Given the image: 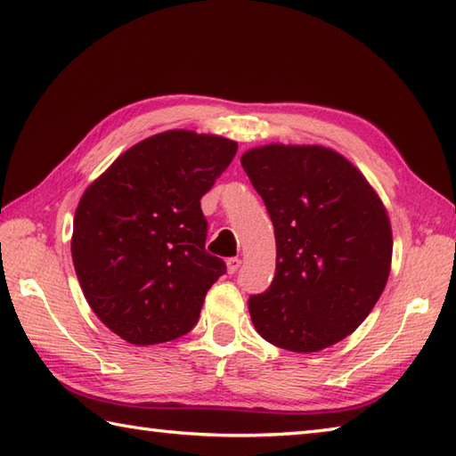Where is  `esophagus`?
Listing matches in <instances>:
<instances>
[{
	"label": "esophagus",
	"mask_w": 456,
	"mask_h": 456,
	"mask_svg": "<svg viewBox=\"0 0 456 456\" xmlns=\"http://www.w3.org/2000/svg\"><path fill=\"white\" fill-rule=\"evenodd\" d=\"M240 266V258H227V273L235 274Z\"/></svg>",
	"instance_id": "esophagus-1"
}]
</instances>
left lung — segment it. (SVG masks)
<instances>
[{
  "label": "left lung",
  "mask_w": 456,
  "mask_h": 456,
  "mask_svg": "<svg viewBox=\"0 0 456 456\" xmlns=\"http://www.w3.org/2000/svg\"><path fill=\"white\" fill-rule=\"evenodd\" d=\"M240 164L276 235V274L248 297L260 337L292 353L343 341L372 312L392 266L390 217L351 160L322 144H265Z\"/></svg>",
  "instance_id": "left-lung-1"
}]
</instances>
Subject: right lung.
Masks as SVG:
<instances>
[{"instance_id": "obj_1", "label": "right lung", "mask_w": 456, "mask_h": 456, "mask_svg": "<svg viewBox=\"0 0 456 456\" xmlns=\"http://www.w3.org/2000/svg\"><path fill=\"white\" fill-rule=\"evenodd\" d=\"M237 142L186 129L133 144L80 198L72 260L86 302L131 345L174 341L198 323L225 263L206 250L201 196Z\"/></svg>"}]
</instances>
